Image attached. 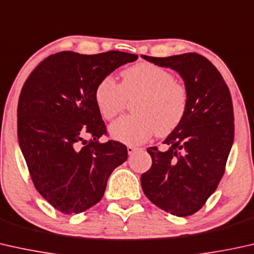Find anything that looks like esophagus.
Instances as JSON below:
<instances>
[{
    "instance_id": "1",
    "label": "esophagus",
    "mask_w": 254,
    "mask_h": 254,
    "mask_svg": "<svg viewBox=\"0 0 254 254\" xmlns=\"http://www.w3.org/2000/svg\"><path fill=\"white\" fill-rule=\"evenodd\" d=\"M138 148H136V146H131V145H128L127 146V151H128V154H133L135 151H137Z\"/></svg>"
}]
</instances>
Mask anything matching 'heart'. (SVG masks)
<instances>
[{
  "instance_id": "1",
  "label": "heart",
  "mask_w": 254,
  "mask_h": 254,
  "mask_svg": "<svg viewBox=\"0 0 254 254\" xmlns=\"http://www.w3.org/2000/svg\"><path fill=\"white\" fill-rule=\"evenodd\" d=\"M117 83L105 76L95 88V102L102 117L115 119L133 103L135 115L126 116L110 126V133L126 144H141L153 134L166 136L181 124L189 104L188 89L175 81L171 72L156 64L143 62L121 72Z\"/></svg>"
}]
</instances>
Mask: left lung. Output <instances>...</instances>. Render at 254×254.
I'll list each match as a JSON object with an SVG mask.
<instances>
[{"instance_id": "1", "label": "left lung", "mask_w": 254, "mask_h": 254, "mask_svg": "<svg viewBox=\"0 0 254 254\" xmlns=\"http://www.w3.org/2000/svg\"><path fill=\"white\" fill-rule=\"evenodd\" d=\"M144 60L179 72L189 104L181 124L158 146L148 148L151 168L141 176L142 189L152 203L176 216L204 206L218 188L234 142V109L222 75L196 53Z\"/></svg>"}]
</instances>
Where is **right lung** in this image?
Segmentation results:
<instances>
[{"mask_svg":"<svg viewBox=\"0 0 254 254\" xmlns=\"http://www.w3.org/2000/svg\"><path fill=\"white\" fill-rule=\"evenodd\" d=\"M137 55L61 51L42 61L25 81L17 109L18 141L35 189L64 214L81 213L104 194L111 173L128 157L108 135L95 88Z\"/></svg>","mask_w":254,"mask_h":254,"instance_id":"obj_1","label":"right lung"}]
</instances>
